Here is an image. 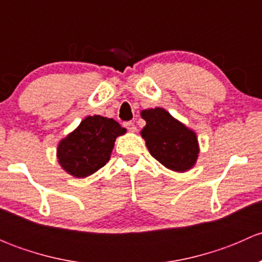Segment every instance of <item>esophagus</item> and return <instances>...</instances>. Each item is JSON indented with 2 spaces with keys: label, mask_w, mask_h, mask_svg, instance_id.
<instances>
[{
  "label": "esophagus",
  "mask_w": 262,
  "mask_h": 262,
  "mask_svg": "<svg viewBox=\"0 0 262 262\" xmlns=\"http://www.w3.org/2000/svg\"><path fill=\"white\" fill-rule=\"evenodd\" d=\"M124 126H125V128L128 129V130L130 132V133H134V132L137 130V126L134 125L133 121H126V123H124Z\"/></svg>",
  "instance_id": "esophagus-1"
}]
</instances>
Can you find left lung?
<instances>
[{
  "mask_svg": "<svg viewBox=\"0 0 262 262\" xmlns=\"http://www.w3.org/2000/svg\"><path fill=\"white\" fill-rule=\"evenodd\" d=\"M141 116L146 120L141 134L152 157L176 172H185L194 167L199 155L194 130L162 107L142 110Z\"/></svg>",
  "mask_w": 262,
  "mask_h": 262,
  "instance_id": "left-lung-1",
  "label": "left lung"
}]
</instances>
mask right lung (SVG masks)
Segmentation results:
<instances>
[{
	"mask_svg": "<svg viewBox=\"0 0 262 262\" xmlns=\"http://www.w3.org/2000/svg\"><path fill=\"white\" fill-rule=\"evenodd\" d=\"M126 133L114 119L101 115L87 116L80 125L59 142L58 162L75 178L92 175L109 162L115 139Z\"/></svg>",
	"mask_w": 262,
	"mask_h": 262,
	"instance_id": "obj_1",
	"label": "right lung"
}]
</instances>
